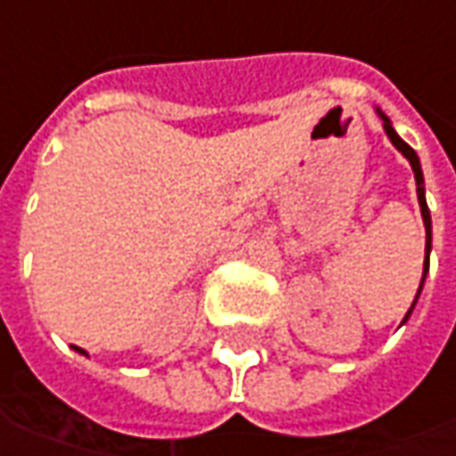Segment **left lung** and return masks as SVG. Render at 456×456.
Segmentation results:
<instances>
[{
    "label": "left lung",
    "mask_w": 456,
    "mask_h": 456,
    "mask_svg": "<svg viewBox=\"0 0 456 456\" xmlns=\"http://www.w3.org/2000/svg\"><path fill=\"white\" fill-rule=\"evenodd\" d=\"M376 113L381 116V120H384V131L386 135L391 138V143L396 146V149L406 156V161L411 164V171H414V179H416V197H419V207H421V219H424V227H427V267H424V277H427V273H429V252H432V214H429V207H427V197H424V174H421V164H419V156H416V151L406 143V141H401L399 134L394 131V126H391V120L386 118L384 113L376 108ZM424 277H421V285H419V292H416V300H419V295H421V288H424ZM416 300L411 303V307H409V313H406V318L401 322L409 321V315H411V310H414Z\"/></svg>",
    "instance_id": "left-lung-1"
}]
</instances>
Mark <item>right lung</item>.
Returning a JSON list of instances; mask_svg holds the SVG:
<instances>
[{
    "label": "right lung",
    "mask_w": 456,
    "mask_h": 456,
    "mask_svg": "<svg viewBox=\"0 0 456 456\" xmlns=\"http://www.w3.org/2000/svg\"><path fill=\"white\" fill-rule=\"evenodd\" d=\"M77 351H80V348H77ZM80 354H86V351H80Z\"/></svg>",
    "instance_id": "1"
}]
</instances>
